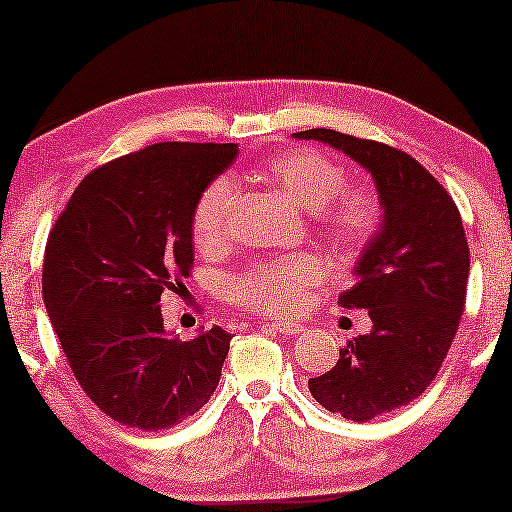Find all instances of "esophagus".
<instances>
[{
	"instance_id": "34e87169",
	"label": "esophagus",
	"mask_w": 512,
	"mask_h": 512,
	"mask_svg": "<svg viewBox=\"0 0 512 512\" xmlns=\"http://www.w3.org/2000/svg\"><path fill=\"white\" fill-rule=\"evenodd\" d=\"M262 327H266V329H273V331H278V334H285V336H297V334H301V325H297V322H287V320H266Z\"/></svg>"
}]
</instances>
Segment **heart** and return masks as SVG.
I'll return each mask as SVG.
<instances>
[{
	"instance_id": "b5f03b06",
	"label": "heart",
	"mask_w": 512,
	"mask_h": 512,
	"mask_svg": "<svg viewBox=\"0 0 512 512\" xmlns=\"http://www.w3.org/2000/svg\"><path fill=\"white\" fill-rule=\"evenodd\" d=\"M264 174L285 187L301 206L318 211L322 232L341 248L364 246L378 232L383 204L371 187L345 185L348 174L336 157L318 148H292L264 162ZM236 211V185L218 176L199 194L192 213V236L201 250L227 243ZM325 278V262L313 253L273 257L234 273L225 294L234 306L257 313H297L306 306L308 290Z\"/></svg>"
}]
</instances>
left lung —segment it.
Masks as SVG:
<instances>
[{
	"instance_id": "8db88e82",
	"label": "left lung",
	"mask_w": 512,
	"mask_h": 512,
	"mask_svg": "<svg viewBox=\"0 0 512 512\" xmlns=\"http://www.w3.org/2000/svg\"><path fill=\"white\" fill-rule=\"evenodd\" d=\"M294 136L329 143L371 171L385 218L357 264L343 308H369L373 329L348 341L331 371L308 380L329 413L369 422L431 385L466 306L469 243L448 190L415 157L334 129Z\"/></svg>"
}]
</instances>
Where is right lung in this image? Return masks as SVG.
<instances>
[{"instance_id":"add662e5","label":"right lung","mask_w":512,"mask_h":512,"mask_svg":"<svg viewBox=\"0 0 512 512\" xmlns=\"http://www.w3.org/2000/svg\"><path fill=\"white\" fill-rule=\"evenodd\" d=\"M236 143L167 141L90 171L48 234L43 301L71 373L122 427L160 431L211 399L232 334L167 336L164 290L194 264L192 213Z\"/></svg>"}]
</instances>
